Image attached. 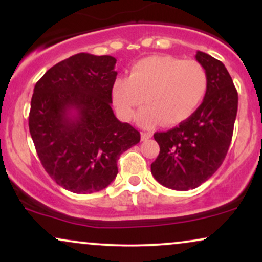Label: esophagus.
I'll use <instances>...</instances> for the list:
<instances>
[{
	"mask_svg": "<svg viewBox=\"0 0 262 262\" xmlns=\"http://www.w3.org/2000/svg\"><path fill=\"white\" fill-rule=\"evenodd\" d=\"M151 137L152 133H150V132H141V140H148Z\"/></svg>",
	"mask_w": 262,
	"mask_h": 262,
	"instance_id": "esophagus-1",
	"label": "esophagus"
}]
</instances>
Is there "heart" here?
I'll use <instances>...</instances> for the list:
<instances>
[{
	"instance_id": "heart-1",
	"label": "heart",
	"mask_w": 262,
	"mask_h": 262,
	"mask_svg": "<svg viewBox=\"0 0 262 262\" xmlns=\"http://www.w3.org/2000/svg\"><path fill=\"white\" fill-rule=\"evenodd\" d=\"M208 76L200 62L169 55L149 56L132 66L129 77H118L112 87L117 111L124 119L133 118L141 127L158 122L177 124L191 117L206 96Z\"/></svg>"
}]
</instances>
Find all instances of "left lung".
<instances>
[{"label": "left lung", "mask_w": 262, "mask_h": 262, "mask_svg": "<svg viewBox=\"0 0 262 262\" xmlns=\"http://www.w3.org/2000/svg\"><path fill=\"white\" fill-rule=\"evenodd\" d=\"M196 60L208 76L201 106L180 125L155 133L160 146L151 173L159 183L187 191L206 182L223 162L237 112V92L224 64L203 52Z\"/></svg>", "instance_id": "8db88e82"}]
</instances>
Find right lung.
Returning <instances> with one entry per match:
<instances>
[{
	"instance_id": "obj_1",
	"label": "right lung",
	"mask_w": 262,
	"mask_h": 262,
	"mask_svg": "<svg viewBox=\"0 0 262 262\" xmlns=\"http://www.w3.org/2000/svg\"><path fill=\"white\" fill-rule=\"evenodd\" d=\"M117 60L80 53L50 68L35 83L29 132L41 165L62 188L93 193L118 173L117 161L140 133L112 110Z\"/></svg>"
}]
</instances>
